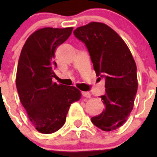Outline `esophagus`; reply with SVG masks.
Segmentation results:
<instances>
[{"mask_svg":"<svg viewBox=\"0 0 157 157\" xmlns=\"http://www.w3.org/2000/svg\"><path fill=\"white\" fill-rule=\"evenodd\" d=\"M82 94L83 97H85V98H91V94H90L89 92H85V91H83V92H82Z\"/></svg>","mask_w":157,"mask_h":157,"instance_id":"esophagus-1","label":"esophagus"}]
</instances>
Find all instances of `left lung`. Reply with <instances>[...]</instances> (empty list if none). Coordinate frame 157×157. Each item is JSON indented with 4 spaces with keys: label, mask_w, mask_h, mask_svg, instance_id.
<instances>
[{
    "label": "left lung",
    "mask_w": 157,
    "mask_h": 157,
    "mask_svg": "<svg viewBox=\"0 0 157 157\" xmlns=\"http://www.w3.org/2000/svg\"><path fill=\"white\" fill-rule=\"evenodd\" d=\"M74 34L85 43L96 75L105 81V94L100 97L105 108L91 121L104 131L116 130L130 116L138 90L132 54L122 37L105 23L91 22L78 27Z\"/></svg>",
    "instance_id": "8db88e82"
}]
</instances>
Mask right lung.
Returning a JSON list of instances; mask_svg holds the SVG:
<instances>
[{
    "label": "right lung",
    "instance_id": "1",
    "mask_svg": "<svg viewBox=\"0 0 157 157\" xmlns=\"http://www.w3.org/2000/svg\"><path fill=\"white\" fill-rule=\"evenodd\" d=\"M72 30L38 29L29 36L19 56L16 78L19 99L32 125L42 134H52L61 128L71 105L81 98L76 87L52 82L56 76L55 51L70 37Z\"/></svg>",
    "mask_w": 157,
    "mask_h": 157
}]
</instances>
